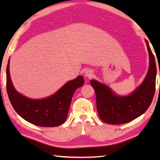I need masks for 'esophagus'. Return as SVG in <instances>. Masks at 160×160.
Here are the masks:
<instances>
[{
	"label": "esophagus",
	"instance_id": "1",
	"mask_svg": "<svg viewBox=\"0 0 160 160\" xmlns=\"http://www.w3.org/2000/svg\"><path fill=\"white\" fill-rule=\"evenodd\" d=\"M92 74H93V72H92V71L90 69L87 70L86 71H85V76L86 77H88V78H91L92 76Z\"/></svg>",
	"mask_w": 160,
	"mask_h": 160
}]
</instances>
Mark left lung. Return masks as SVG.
Listing matches in <instances>:
<instances>
[{
  "label": "left lung",
  "mask_w": 160,
  "mask_h": 160,
  "mask_svg": "<svg viewBox=\"0 0 160 160\" xmlns=\"http://www.w3.org/2000/svg\"><path fill=\"white\" fill-rule=\"evenodd\" d=\"M147 44L150 67L143 82L129 96L119 97L112 92L107 85L96 80L90 84L95 91L97 109L102 121L109 124L130 122L144 113L150 106L155 92L157 68L155 59Z\"/></svg>",
  "instance_id": "8db88e82"
}]
</instances>
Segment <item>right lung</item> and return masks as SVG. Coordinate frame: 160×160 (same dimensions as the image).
I'll list each match as a JSON object with an SVG mask.
<instances>
[{"mask_svg": "<svg viewBox=\"0 0 160 160\" xmlns=\"http://www.w3.org/2000/svg\"><path fill=\"white\" fill-rule=\"evenodd\" d=\"M84 82L83 77L78 76L48 98L32 99L18 93L13 87L10 76L9 61L6 68V89L12 107L22 118L38 126L55 127L63 124L67 118L75 91Z\"/></svg>", "mask_w": 160, "mask_h": 160, "instance_id": "obj_1", "label": "right lung"}]
</instances>
